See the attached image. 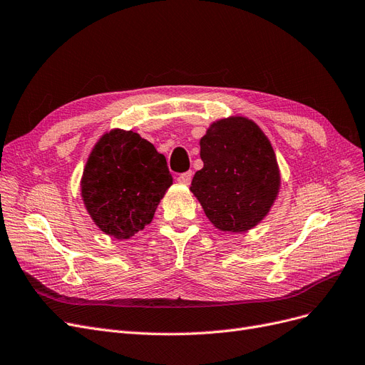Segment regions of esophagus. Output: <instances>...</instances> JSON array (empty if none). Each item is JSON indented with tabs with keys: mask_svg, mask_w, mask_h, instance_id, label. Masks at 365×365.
<instances>
[{
	"mask_svg": "<svg viewBox=\"0 0 365 365\" xmlns=\"http://www.w3.org/2000/svg\"><path fill=\"white\" fill-rule=\"evenodd\" d=\"M178 180L180 182V183H185V185H190L191 183V180H192V171H186V173H182L179 178H178Z\"/></svg>",
	"mask_w": 365,
	"mask_h": 365,
	"instance_id": "34e87169",
	"label": "esophagus"
}]
</instances>
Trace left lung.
<instances>
[{"label":"left lung","mask_w":365,"mask_h":365,"mask_svg":"<svg viewBox=\"0 0 365 365\" xmlns=\"http://www.w3.org/2000/svg\"><path fill=\"white\" fill-rule=\"evenodd\" d=\"M200 156L205 165L191 191L209 221L232 233L257 225L279 190L277 158L262 129L245 117L215 121L200 140Z\"/></svg>","instance_id":"8db88e82"}]
</instances>
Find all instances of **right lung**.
Here are the masks:
<instances>
[{"mask_svg": "<svg viewBox=\"0 0 365 365\" xmlns=\"http://www.w3.org/2000/svg\"><path fill=\"white\" fill-rule=\"evenodd\" d=\"M173 185L164 155L137 132L114 129L91 150L81 180L84 205L106 235L129 239L150 224Z\"/></svg>", "mask_w": 365, "mask_h": 365, "instance_id": "1", "label": "right lung"}]
</instances>
